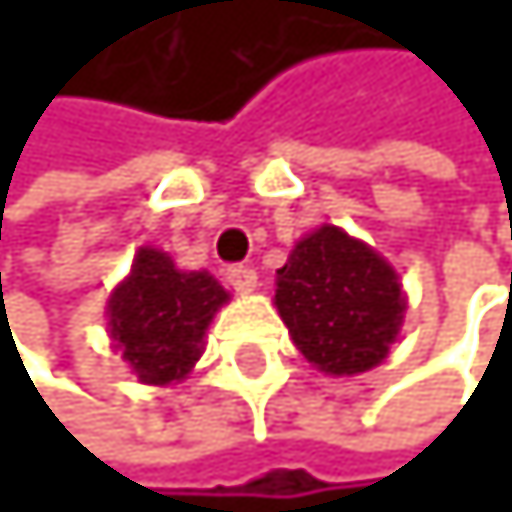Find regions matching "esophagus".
<instances>
[{
	"mask_svg": "<svg viewBox=\"0 0 512 512\" xmlns=\"http://www.w3.org/2000/svg\"><path fill=\"white\" fill-rule=\"evenodd\" d=\"M227 282L234 291H240V295H246V291L256 288V269L250 266H230L227 269Z\"/></svg>",
	"mask_w": 512,
	"mask_h": 512,
	"instance_id": "obj_1",
	"label": "esophagus"
}]
</instances>
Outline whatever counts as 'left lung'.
<instances>
[{"label": "left lung", "mask_w": 512, "mask_h": 512, "mask_svg": "<svg viewBox=\"0 0 512 512\" xmlns=\"http://www.w3.org/2000/svg\"><path fill=\"white\" fill-rule=\"evenodd\" d=\"M275 307L301 356L327 375H359L388 359L407 298L372 246L323 224L295 243L275 275Z\"/></svg>", "instance_id": "left-lung-1"}]
</instances>
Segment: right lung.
Listing matches in <instances>:
<instances>
[{"label":"right lung","mask_w":512,"mask_h":512,"mask_svg":"<svg viewBox=\"0 0 512 512\" xmlns=\"http://www.w3.org/2000/svg\"><path fill=\"white\" fill-rule=\"evenodd\" d=\"M230 301L208 272H182L169 253L140 246L131 275L108 298V330L144 385H172L192 372L217 307Z\"/></svg>","instance_id":"obj_1"}]
</instances>
